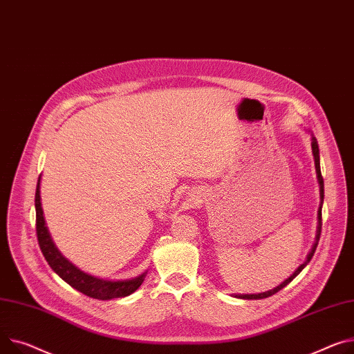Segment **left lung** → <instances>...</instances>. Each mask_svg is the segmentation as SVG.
<instances>
[{
    "mask_svg": "<svg viewBox=\"0 0 354 354\" xmlns=\"http://www.w3.org/2000/svg\"><path fill=\"white\" fill-rule=\"evenodd\" d=\"M312 149H313V156H315V165H316V172H317V180H319V185H320V199H322V202H323V199H324V182H323V176H322V172H320V156H319V145H317V140H316V138H313V142H312ZM320 233H322V206H320V210H319V227H317V236H316V243H315V246H313V249H312V252L309 253V256H308V261H306L289 279H286L283 283H281L280 286H277V288H274L273 290H269V292H265V293H259V295H236V297H239V299H265V297H269V296H273L274 293H277L279 290H281L283 289L285 286H288L290 281L304 269V266L308 265L309 262H310V259L313 257V254H315V252H316V248H317V245H319V241H320Z\"/></svg>",
    "mask_w": 354,
    "mask_h": 354,
    "instance_id": "left-lung-1",
    "label": "left lung"
}]
</instances>
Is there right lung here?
<instances>
[{
	"label": "right lung",
	"mask_w": 354,
	"mask_h": 354,
	"mask_svg": "<svg viewBox=\"0 0 354 354\" xmlns=\"http://www.w3.org/2000/svg\"><path fill=\"white\" fill-rule=\"evenodd\" d=\"M35 229H37L38 245L45 257V261L48 262L51 269L62 280H65L69 286H73L78 292L93 299L109 300V299L129 296L140 285H142L145 274L132 280H120V281L104 280V279L93 277L88 273H84L82 270H80L73 263L66 261L53 243L48 229L45 226L41 201H39V179L37 183V191H35Z\"/></svg>",
	"instance_id": "obj_1"
}]
</instances>
